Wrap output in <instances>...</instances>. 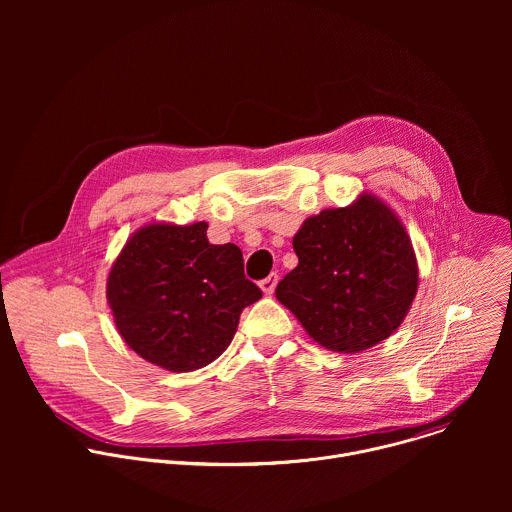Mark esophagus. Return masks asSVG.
Wrapping results in <instances>:
<instances>
[{
    "label": "esophagus",
    "instance_id": "obj_1",
    "mask_svg": "<svg viewBox=\"0 0 512 512\" xmlns=\"http://www.w3.org/2000/svg\"><path fill=\"white\" fill-rule=\"evenodd\" d=\"M275 285H277V273H271V275H267L265 279L259 281V287H261V291H263L265 296H271V294H273Z\"/></svg>",
    "mask_w": 512,
    "mask_h": 512
}]
</instances>
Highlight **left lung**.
Masks as SVG:
<instances>
[{"instance_id": "left-lung-1", "label": "left lung", "mask_w": 512, "mask_h": 512, "mask_svg": "<svg viewBox=\"0 0 512 512\" xmlns=\"http://www.w3.org/2000/svg\"><path fill=\"white\" fill-rule=\"evenodd\" d=\"M298 267L275 289L320 346L354 354L387 340L417 294L419 269L395 210L362 192L310 216L294 237Z\"/></svg>"}]
</instances>
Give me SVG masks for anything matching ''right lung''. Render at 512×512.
Wrapping results in <instances>:
<instances>
[{"label":"right lung","mask_w":512,"mask_h":512,"mask_svg":"<svg viewBox=\"0 0 512 512\" xmlns=\"http://www.w3.org/2000/svg\"><path fill=\"white\" fill-rule=\"evenodd\" d=\"M208 223L137 229L107 277L117 332L141 358L172 373L206 367L231 344L241 312L261 300L237 245H212Z\"/></svg>","instance_id":"obj_1"}]
</instances>
